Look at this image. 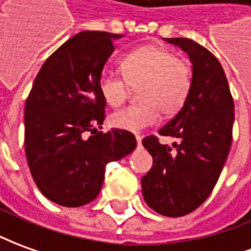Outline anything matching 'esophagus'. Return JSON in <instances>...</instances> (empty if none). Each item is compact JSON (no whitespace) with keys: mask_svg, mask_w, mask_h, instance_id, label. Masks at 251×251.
<instances>
[{"mask_svg":"<svg viewBox=\"0 0 251 251\" xmlns=\"http://www.w3.org/2000/svg\"><path fill=\"white\" fill-rule=\"evenodd\" d=\"M135 139H136V143H138V146H141V145H142V136L136 135Z\"/></svg>","mask_w":251,"mask_h":251,"instance_id":"obj_1","label":"esophagus"}]
</instances>
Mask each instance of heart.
Returning <instances> with one entry per match:
<instances>
[{
  "label": "heart",
  "instance_id": "1",
  "mask_svg": "<svg viewBox=\"0 0 251 251\" xmlns=\"http://www.w3.org/2000/svg\"><path fill=\"white\" fill-rule=\"evenodd\" d=\"M123 74L105 70L98 79L103 101L109 106H120L132 87L138 89L141 102L116 110L109 117L119 129L139 132L161 120V110L174 115L184 105L191 84L193 72L183 58L168 49L146 46L123 60Z\"/></svg>",
  "mask_w": 251,
  "mask_h": 251
}]
</instances>
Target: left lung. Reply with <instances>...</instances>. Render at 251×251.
I'll return each instance as SVG.
<instances>
[{
  "mask_svg": "<svg viewBox=\"0 0 251 251\" xmlns=\"http://www.w3.org/2000/svg\"><path fill=\"white\" fill-rule=\"evenodd\" d=\"M184 50L193 63V84L187 100L158 134L174 136V148L157 136L142 145L153 167L142 177L145 202L168 217L188 215L213 191L226 164L234 126V100L224 70L206 48L188 38H167Z\"/></svg>",
  "mask_w": 251,
  "mask_h": 251,
  "instance_id": "1",
  "label": "left lung"
}]
</instances>
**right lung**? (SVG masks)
Masks as SVG:
<instances>
[{"mask_svg": "<svg viewBox=\"0 0 251 251\" xmlns=\"http://www.w3.org/2000/svg\"><path fill=\"white\" fill-rule=\"evenodd\" d=\"M119 34L83 31L38 72L24 108V148L31 175L48 200L76 208L94 201L110 161L136 148L134 134L102 128L98 79Z\"/></svg>", "mask_w": 251, "mask_h": 251, "instance_id": "right-lung-1", "label": "right lung"}]
</instances>
